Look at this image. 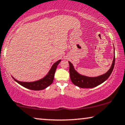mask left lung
<instances>
[{"mask_svg": "<svg viewBox=\"0 0 125 125\" xmlns=\"http://www.w3.org/2000/svg\"><path fill=\"white\" fill-rule=\"evenodd\" d=\"M69 64L70 77H71V80L73 84L81 88H92L101 84L110 76L111 73H112L113 70L114 69V64H115V54L114 56L112 66L109 69V71L105 74L98 77H94L85 76L79 74L74 69L73 64L70 61H69Z\"/></svg>", "mask_w": 125, "mask_h": 125, "instance_id": "1", "label": "left lung"}]
</instances>
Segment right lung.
Here are the masks:
<instances>
[{"label":"right lung","instance_id":"right-lung-1","mask_svg":"<svg viewBox=\"0 0 125 125\" xmlns=\"http://www.w3.org/2000/svg\"><path fill=\"white\" fill-rule=\"evenodd\" d=\"M60 61L61 60H60L54 62L51 67V69L49 70L48 74L44 78L37 80V81L33 82H22L16 80L13 77L12 78L15 81L19 83L20 85H21V86L29 89L33 90H40L44 89L52 83L54 80V76L56 68H57V66L59 63L60 62Z\"/></svg>","mask_w":125,"mask_h":125}]
</instances>
